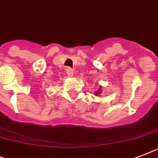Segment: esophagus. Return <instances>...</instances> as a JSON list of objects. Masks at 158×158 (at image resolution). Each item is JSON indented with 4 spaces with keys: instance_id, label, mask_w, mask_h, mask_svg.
<instances>
[{
    "instance_id": "esophagus-1",
    "label": "esophagus",
    "mask_w": 158,
    "mask_h": 158,
    "mask_svg": "<svg viewBox=\"0 0 158 158\" xmlns=\"http://www.w3.org/2000/svg\"><path fill=\"white\" fill-rule=\"evenodd\" d=\"M66 74H67L68 76H73V75H74L73 70L70 67H66Z\"/></svg>"
}]
</instances>
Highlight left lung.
<instances>
[{
  "label": "left lung",
  "mask_w": 158,
  "mask_h": 158,
  "mask_svg": "<svg viewBox=\"0 0 158 158\" xmlns=\"http://www.w3.org/2000/svg\"><path fill=\"white\" fill-rule=\"evenodd\" d=\"M101 88H99V89H98V90H97V92H95V94H96V95L101 94Z\"/></svg>",
  "instance_id": "8db88e82"
}]
</instances>
